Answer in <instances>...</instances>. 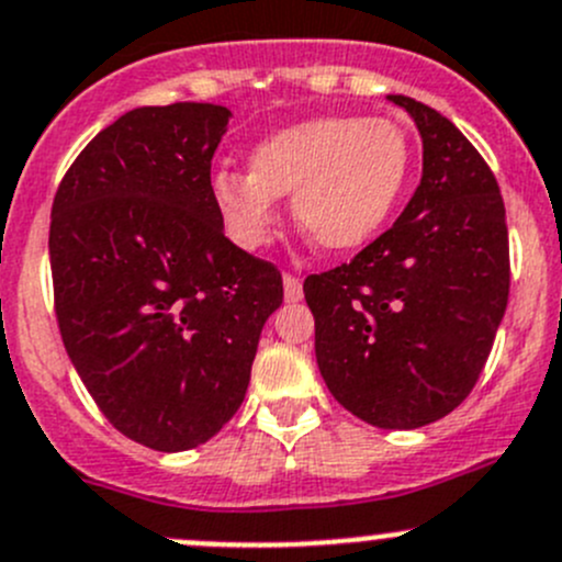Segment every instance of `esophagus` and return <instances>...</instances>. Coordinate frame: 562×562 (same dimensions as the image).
<instances>
[{
  "label": "esophagus",
  "mask_w": 562,
  "mask_h": 562,
  "mask_svg": "<svg viewBox=\"0 0 562 562\" xmlns=\"http://www.w3.org/2000/svg\"><path fill=\"white\" fill-rule=\"evenodd\" d=\"M303 297V283H300L297 276H283V300L286 303H297Z\"/></svg>",
  "instance_id": "1"
}]
</instances>
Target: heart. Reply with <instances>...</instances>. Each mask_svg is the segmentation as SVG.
I'll return each mask as SVG.
<instances>
[{
	"label": "heart",
	"mask_w": 562,
	"mask_h": 562,
	"mask_svg": "<svg viewBox=\"0 0 562 562\" xmlns=\"http://www.w3.org/2000/svg\"><path fill=\"white\" fill-rule=\"evenodd\" d=\"M409 175L407 133L391 120L322 114L265 136L248 175L218 171L213 199L237 246L262 248L279 229V199L325 251L347 254L391 221Z\"/></svg>",
	"instance_id": "1"
}]
</instances>
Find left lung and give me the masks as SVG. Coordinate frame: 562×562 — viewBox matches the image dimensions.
<instances>
[{"mask_svg": "<svg viewBox=\"0 0 562 562\" xmlns=\"http://www.w3.org/2000/svg\"><path fill=\"white\" fill-rule=\"evenodd\" d=\"M415 120L424 175L396 224L349 265L308 276L316 366L344 409L380 429L435 424L470 396L508 305V226L486 160L440 111Z\"/></svg>", "mask_w": 562, "mask_h": 562, "instance_id": "8db88e82", "label": "left lung"}]
</instances>
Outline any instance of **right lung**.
I'll list each match as a JSON object with an SVG mask.
<instances>
[{
    "instance_id": "add662e5",
    "label": "right lung",
    "mask_w": 562,
    "mask_h": 562,
    "mask_svg": "<svg viewBox=\"0 0 562 562\" xmlns=\"http://www.w3.org/2000/svg\"><path fill=\"white\" fill-rule=\"evenodd\" d=\"M232 111L142 105L81 149L52 207L65 349L100 413L164 453L218 435L246 398L281 273L224 235L210 166Z\"/></svg>"
}]
</instances>
